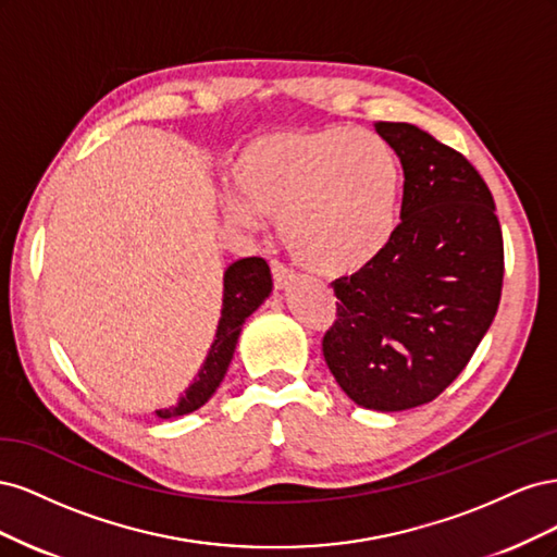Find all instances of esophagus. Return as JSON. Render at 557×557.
<instances>
[{"label":"esophagus","instance_id":"obj_1","mask_svg":"<svg viewBox=\"0 0 557 557\" xmlns=\"http://www.w3.org/2000/svg\"><path fill=\"white\" fill-rule=\"evenodd\" d=\"M272 274H274L276 290L288 288V285L295 281V272H293V269L285 267V264L278 262V260H272Z\"/></svg>","mask_w":557,"mask_h":557}]
</instances>
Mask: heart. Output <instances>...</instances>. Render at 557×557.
Segmentation results:
<instances>
[{"label":"heart","mask_w":557,"mask_h":557,"mask_svg":"<svg viewBox=\"0 0 557 557\" xmlns=\"http://www.w3.org/2000/svg\"><path fill=\"white\" fill-rule=\"evenodd\" d=\"M401 164L374 132L278 129L250 139L232 162L230 221H278L283 246L323 276L379 260L399 225Z\"/></svg>","instance_id":"1"}]
</instances>
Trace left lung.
I'll return each mask as SVG.
<instances>
[{"mask_svg":"<svg viewBox=\"0 0 557 557\" xmlns=\"http://www.w3.org/2000/svg\"><path fill=\"white\" fill-rule=\"evenodd\" d=\"M374 127L401 162V221L379 260L332 283L323 356L358 407L404 411L440 397L474 356L499 307L504 242L462 153L409 123Z\"/></svg>","mask_w":557,"mask_h":557,"instance_id":"left-lung-1","label":"left lung"}]
</instances>
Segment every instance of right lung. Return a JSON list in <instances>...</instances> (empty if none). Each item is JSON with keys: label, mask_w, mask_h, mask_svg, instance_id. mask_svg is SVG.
I'll list each match as a JSON object with an SVG mask.
<instances>
[{"label": "right lung", "mask_w": 557, "mask_h": 557, "mask_svg": "<svg viewBox=\"0 0 557 557\" xmlns=\"http://www.w3.org/2000/svg\"><path fill=\"white\" fill-rule=\"evenodd\" d=\"M272 272H269V264L262 258H244L227 267L223 276V311L221 320H218L215 339L209 348V356L176 407L160 409V418L190 413L209 401L215 387L221 385L227 374L246 318L272 293Z\"/></svg>", "instance_id": "obj_1"}]
</instances>
